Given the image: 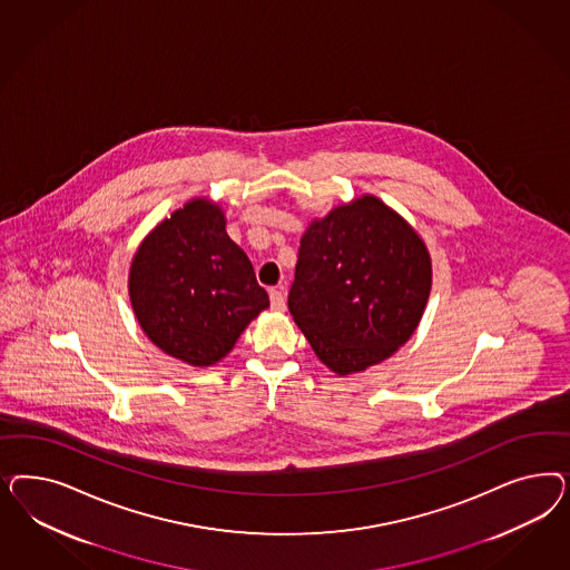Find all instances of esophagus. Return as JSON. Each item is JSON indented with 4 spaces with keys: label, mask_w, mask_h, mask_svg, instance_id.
I'll list each match as a JSON object with an SVG mask.
<instances>
[{
    "label": "esophagus",
    "mask_w": 570,
    "mask_h": 570,
    "mask_svg": "<svg viewBox=\"0 0 570 570\" xmlns=\"http://www.w3.org/2000/svg\"><path fill=\"white\" fill-rule=\"evenodd\" d=\"M269 301H272V309H284V294H282V291H277V288H272V291H269Z\"/></svg>",
    "instance_id": "obj_1"
}]
</instances>
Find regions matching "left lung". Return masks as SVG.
<instances>
[{
  "label": "left lung",
  "mask_w": 570,
  "mask_h": 570,
  "mask_svg": "<svg viewBox=\"0 0 570 570\" xmlns=\"http://www.w3.org/2000/svg\"><path fill=\"white\" fill-rule=\"evenodd\" d=\"M431 284L426 244L399 213L365 194L311 222L288 309L320 362L346 376L410 341Z\"/></svg>",
  "instance_id": "obj_1"
}]
</instances>
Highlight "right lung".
Wrapping results in <instances>:
<instances>
[{"label": "right lung", "instance_id": "right-lung-1", "mask_svg": "<svg viewBox=\"0 0 570 570\" xmlns=\"http://www.w3.org/2000/svg\"><path fill=\"white\" fill-rule=\"evenodd\" d=\"M129 298L146 336L190 365L224 360L244 328L269 307L246 253L225 232V215L194 198L139 244Z\"/></svg>", "mask_w": 570, "mask_h": 570}]
</instances>
